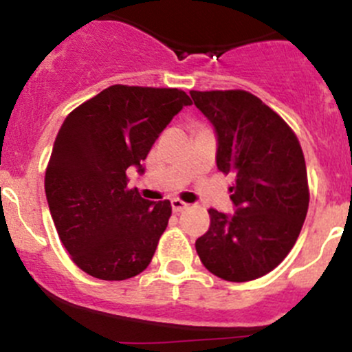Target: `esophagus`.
Masks as SVG:
<instances>
[{
    "instance_id": "1",
    "label": "esophagus",
    "mask_w": 352,
    "mask_h": 352,
    "mask_svg": "<svg viewBox=\"0 0 352 352\" xmlns=\"http://www.w3.org/2000/svg\"><path fill=\"white\" fill-rule=\"evenodd\" d=\"M189 208V204H186L184 201H180V199H172V211L173 212H182L184 209Z\"/></svg>"
}]
</instances>
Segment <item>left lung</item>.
<instances>
[{"label":"left lung","mask_w":352,"mask_h":352,"mask_svg":"<svg viewBox=\"0 0 352 352\" xmlns=\"http://www.w3.org/2000/svg\"><path fill=\"white\" fill-rule=\"evenodd\" d=\"M212 124L216 165L235 173L233 214L209 209L211 225L196 240L209 272L245 283L278 267L296 243L308 211V179L300 141L261 98L243 90L190 91Z\"/></svg>","instance_id":"1"}]
</instances>
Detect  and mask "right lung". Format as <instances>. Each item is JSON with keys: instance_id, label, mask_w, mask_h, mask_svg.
<instances>
[{"instance_id": "add662e5", "label": "right lung", "mask_w": 352, "mask_h": 352, "mask_svg": "<svg viewBox=\"0 0 352 352\" xmlns=\"http://www.w3.org/2000/svg\"><path fill=\"white\" fill-rule=\"evenodd\" d=\"M177 88L113 85L63 122L45 170V197L74 264L104 281H122L150 265L172 214L127 189V168L141 165L162 131L186 105Z\"/></svg>"}]
</instances>
